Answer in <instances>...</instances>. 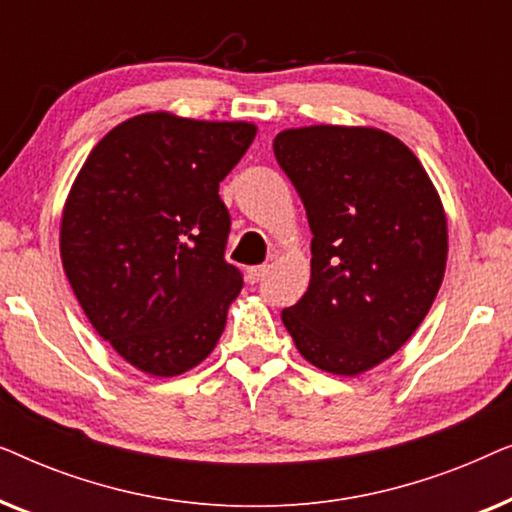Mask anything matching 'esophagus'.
<instances>
[{"label":"esophagus","mask_w":512,"mask_h":512,"mask_svg":"<svg viewBox=\"0 0 512 512\" xmlns=\"http://www.w3.org/2000/svg\"><path fill=\"white\" fill-rule=\"evenodd\" d=\"M265 272H268V268H265V265H254V268H249V270H247L249 284H256L258 279H263Z\"/></svg>","instance_id":"esophagus-1"}]
</instances>
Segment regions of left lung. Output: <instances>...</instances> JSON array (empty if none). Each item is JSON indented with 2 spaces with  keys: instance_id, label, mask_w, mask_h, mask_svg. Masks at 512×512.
<instances>
[{
  "instance_id": "left-lung-1",
  "label": "left lung",
  "mask_w": 512,
  "mask_h": 512,
  "mask_svg": "<svg viewBox=\"0 0 512 512\" xmlns=\"http://www.w3.org/2000/svg\"><path fill=\"white\" fill-rule=\"evenodd\" d=\"M275 156L314 235L310 286L282 321L314 368L356 377L394 356L436 300L443 200L415 153L370 125L282 130Z\"/></svg>"
}]
</instances>
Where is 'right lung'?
<instances>
[{
  "label": "right lung",
  "mask_w": 512,
  "mask_h": 512,
  "mask_svg": "<svg viewBox=\"0 0 512 512\" xmlns=\"http://www.w3.org/2000/svg\"><path fill=\"white\" fill-rule=\"evenodd\" d=\"M258 128L172 111L132 116L88 153L60 219V258L81 310L114 352L153 377L214 352L242 277L219 184Z\"/></svg>",
  "instance_id": "right-lung-1"
}]
</instances>
